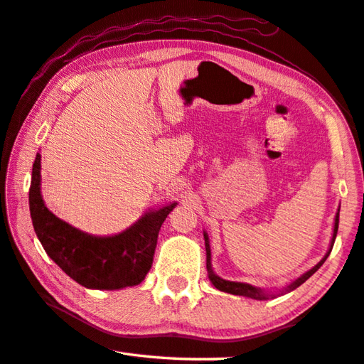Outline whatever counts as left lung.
<instances>
[{"mask_svg":"<svg viewBox=\"0 0 364 364\" xmlns=\"http://www.w3.org/2000/svg\"><path fill=\"white\" fill-rule=\"evenodd\" d=\"M338 228H339V213L336 215V223H334V234H333V242H331V248H329V251L326 253V256L323 257V259L316 264V266L314 267V269H310L309 272H306L304 274L302 277H299V279H297L296 282H293L291 285L288 287V291H291V289H296L297 287L299 285H302L304 282H306L307 279H310V277H312L316 270H318L321 266H323V262L326 261V257L329 256V253H331V250H333V245H334V240H336V235H338ZM203 239H205V250H207V272H208V277H210V280H211V283H213V285L220 289V291H224V293H230V294H235V296H247V297H251V299H259V301H262V299H267V296L264 294L261 289H257V288H255V287H251V285H248V283H239V282H229V280H223V279H220V277H218L215 272H213V269H211V262H210V259H211V255H210V245H208V237H207V234H203Z\"/></svg>","mask_w":364,"mask_h":364,"instance_id":"left-lung-1","label":"left lung"}]
</instances>
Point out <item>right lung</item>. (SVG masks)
Here are the masks:
<instances>
[{
	"label": "right lung",
	"mask_w": 364,
	"mask_h": 364,
	"mask_svg": "<svg viewBox=\"0 0 364 364\" xmlns=\"http://www.w3.org/2000/svg\"><path fill=\"white\" fill-rule=\"evenodd\" d=\"M39 168L41 156L36 154L28 197L30 213L38 239L50 259L85 288L119 289L141 283L153 264L162 223L176 203L151 211L119 235H89L46 208L39 193Z\"/></svg>",
	"instance_id": "right-lung-1"
}]
</instances>
